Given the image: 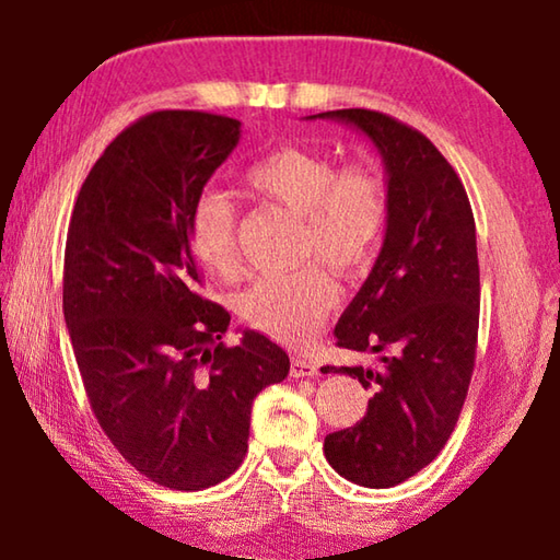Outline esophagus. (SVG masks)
<instances>
[{
    "label": "esophagus",
    "instance_id": "34e87169",
    "mask_svg": "<svg viewBox=\"0 0 560 560\" xmlns=\"http://www.w3.org/2000/svg\"><path fill=\"white\" fill-rule=\"evenodd\" d=\"M318 373V365L314 363V360L303 358V355H293L291 358V375L293 377H311Z\"/></svg>",
    "mask_w": 560,
    "mask_h": 560
}]
</instances>
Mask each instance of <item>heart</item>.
I'll use <instances>...</instances> for the list:
<instances>
[{"mask_svg": "<svg viewBox=\"0 0 560 560\" xmlns=\"http://www.w3.org/2000/svg\"><path fill=\"white\" fill-rule=\"evenodd\" d=\"M242 183L254 200L279 205L301 217V259H324L353 277L371 267L390 224V187L373 163L338 160L320 148L277 145L246 165ZM192 257L217 277L240 267L234 207L205 192L187 217ZM338 301V287L320 261L281 277H264L242 293L240 314L252 328L283 343H303L316 334Z\"/></svg>", "mask_w": 560, "mask_h": 560, "instance_id": "heart-1", "label": "heart"}]
</instances>
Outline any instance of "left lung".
Instances as JSON below:
<instances>
[{
    "label": "left lung",
    "mask_w": 560,
    "mask_h": 560,
    "mask_svg": "<svg viewBox=\"0 0 560 560\" xmlns=\"http://www.w3.org/2000/svg\"><path fill=\"white\" fill-rule=\"evenodd\" d=\"M340 118L385 158L390 224L371 277L336 326V346L383 355L377 371L324 365L373 390L353 428L326 434L330 467L360 487L387 489L438 457L467 400L479 336V259L459 175L428 136L381 110Z\"/></svg>",
    "instance_id": "obj_1"
}]
</instances>
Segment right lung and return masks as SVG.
Instances as JSON below:
<instances>
[{
    "mask_svg": "<svg viewBox=\"0 0 560 560\" xmlns=\"http://www.w3.org/2000/svg\"><path fill=\"white\" fill-rule=\"evenodd\" d=\"M240 140V120L153 110L118 132L75 197L63 318L91 410L122 459L160 487L200 491L240 467L252 402L289 355L202 296L187 217Z\"/></svg>",
    "mask_w": 560,
    "mask_h": 560,
    "instance_id": "1",
    "label": "right lung"
}]
</instances>
